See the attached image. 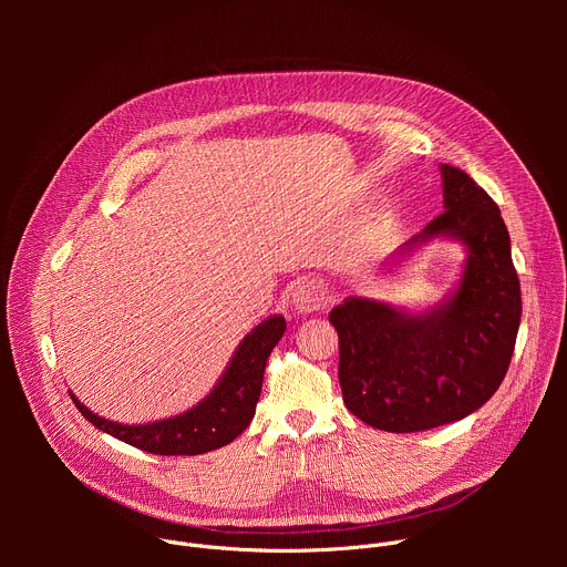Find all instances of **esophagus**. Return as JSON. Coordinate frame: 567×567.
Returning a JSON list of instances; mask_svg holds the SVG:
<instances>
[{"label": "esophagus", "mask_w": 567, "mask_h": 567, "mask_svg": "<svg viewBox=\"0 0 567 567\" xmlns=\"http://www.w3.org/2000/svg\"><path fill=\"white\" fill-rule=\"evenodd\" d=\"M291 305L300 313H311V311H318L328 305V293H326V289H322V285H318L313 280H305L293 289Z\"/></svg>", "instance_id": "obj_1"}]
</instances>
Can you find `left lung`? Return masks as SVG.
Listing matches in <instances>:
<instances>
[{
	"mask_svg": "<svg viewBox=\"0 0 567 567\" xmlns=\"http://www.w3.org/2000/svg\"><path fill=\"white\" fill-rule=\"evenodd\" d=\"M440 171L444 210L396 255L437 235L460 239L468 256L457 289L420 313L368 298L330 311L346 406L388 433L429 431L484 406L507 374L520 326V282L498 204L464 171Z\"/></svg>",
	"mask_w": 567,
	"mask_h": 567,
	"instance_id": "obj_1",
	"label": "left lung"
}]
</instances>
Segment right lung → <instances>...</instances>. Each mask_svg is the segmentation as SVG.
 <instances>
[{
	"instance_id": "add662e5",
	"label": "right lung",
	"mask_w": 567,
	"mask_h": 567,
	"mask_svg": "<svg viewBox=\"0 0 567 567\" xmlns=\"http://www.w3.org/2000/svg\"><path fill=\"white\" fill-rule=\"evenodd\" d=\"M285 330L287 322L280 313L262 320L256 330L241 339L228 368L224 370L210 394L204 396L195 409L177 417L141 426L118 424L92 413L75 399L73 392H69V396L87 422L130 446L154 455L208 453L230 444L251 424L262 390L267 359L282 339Z\"/></svg>"
}]
</instances>
